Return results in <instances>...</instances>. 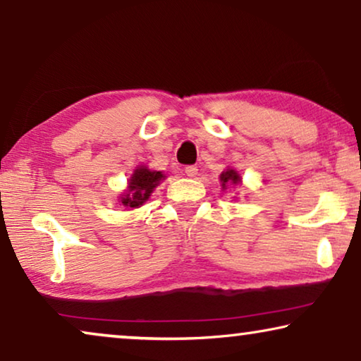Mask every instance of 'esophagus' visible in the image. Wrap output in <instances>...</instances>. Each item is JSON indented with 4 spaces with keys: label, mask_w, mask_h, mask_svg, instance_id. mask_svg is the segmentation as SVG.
Segmentation results:
<instances>
[{
    "label": "esophagus",
    "mask_w": 361,
    "mask_h": 361,
    "mask_svg": "<svg viewBox=\"0 0 361 361\" xmlns=\"http://www.w3.org/2000/svg\"><path fill=\"white\" fill-rule=\"evenodd\" d=\"M197 172H199V169H197L195 166H187L185 167V176L190 177V179H192V177L197 176Z\"/></svg>",
    "instance_id": "esophagus-1"
}]
</instances>
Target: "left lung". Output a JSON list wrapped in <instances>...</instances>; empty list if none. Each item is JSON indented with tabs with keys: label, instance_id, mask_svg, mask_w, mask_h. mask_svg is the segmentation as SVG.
<instances>
[{
	"label": "left lung",
	"instance_id": "obj_1",
	"mask_svg": "<svg viewBox=\"0 0 361 361\" xmlns=\"http://www.w3.org/2000/svg\"><path fill=\"white\" fill-rule=\"evenodd\" d=\"M240 184H241V176L238 174V171L233 169V167H226V169L220 174V185L224 190Z\"/></svg>",
	"mask_w": 361,
	"mask_h": 361
}]
</instances>
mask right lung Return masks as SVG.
Returning a JSON list of instances; mask_svg holds the SVG:
<instances>
[{"label":"right lung","instance_id":"1","mask_svg":"<svg viewBox=\"0 0 361 361\" xmlns=\"http://www.w3.org/2000/svg\"><path fill=\"white\" fill-rule=\"evenodd\" d=\"M164 179L166 174L162 171H152L145 164L137 166L128 179L126 189L118 195V204L130 210L140 209Z\"/></svg>","mask_w":361,"mask_h":361}]
</instances>
